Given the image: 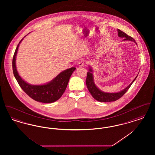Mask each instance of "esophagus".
<instances>
[{
	"label": "esophagus",
	"instance_id": "1",
	"mask_svg": "<svg viewBox=\"0 0 155 155\" xmlns=\"http://www.w3.org/2000/svg\"><path fill=\"white\" fill-rule=\"evenodd\" d=\"M85 64V62H84V60L81 59L79 60V61L78 62V66L79 67H82L84 66Z\"/></svg>",
	"mask_w": 155,
	"mask_h": 155
}]
</instances>
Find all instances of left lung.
Returning <instances> with one entry per match:
<instances>
[{
    "label": "left lung",
    "instance_id": "left-lung-1",
    "mask_svg": "<svg viewBox=\"0 0 155 155\" xmlns=\"http://www.w3.org/2000/svg\"><path fill=\"white\" fill-rule=\"evenodd\" d=\"M117 32H118V36L120 38H124V39L122 41H131L134 42L135 44H137V42L133 39L132 37H130L127 35L125 32L121 31V30L117 29ZM89 71L87 73V77L86 79V84L87 87L88 89L89 92L91 93V95L93 96V97L96 99V101L102 102H114L117 101L118 99H120L121 97L124 95V94L125 92L128 90L130 87L131 86L132 84L136 80L138 75L136 76V77L134 78L131 83L128 85L126 88L119 91L118 92H105L101 91L100 89L96 85L94 82V75H93V69L91 66H89Z\"/></svg>",
    "mask_w": 155,
    "mask_h": 155
}]
</instances>
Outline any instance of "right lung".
<instances>
[{
  "label": "right lung",
  "mask_w": 155,
  "mask_h": 155,
  "mask_svg": "<svg viewBox=\"0 0 155 155\" xmlns=\"http://www.w3.org/2000/svg\"><path fill=\"white\" fill-rule=\"evenodd\" d=\"M23 39L17 45L13 59V71L16 80L22 90L32 99L37 102L46 103L56 102L64 92L70 78L76 68L71 67L63 71L52 80L44 84L31 85L27 82L18 74L15 63L18 47Z\"/></svg>",
  "instance_id": "1"
}]
</instances>
